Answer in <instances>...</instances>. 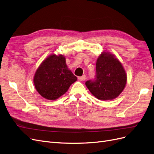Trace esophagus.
Masks as SVG:
<instances>
[{
    "label": "esophagus",
    "instance_id": "34e87169",
    "mask_svg": "<svg viewBox=\"0 0 154 154\" xmlns=\"http://www.w3.org/2000/svg\"><path fill=\"white\" fill-rule=\"evenodd\" d=\"M78 79L80 81H82V82H84L85 80V79H86V78H85V76H79L78 78Z\"/></svg>",
    "mask_w": 154,
    "mask_h": 154
}]
</instances>
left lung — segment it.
<instances>
[{"label":"left lung","mask_w":154,"mask_h":154,"mask_svg":"<svg viewBox=\"0 0 154 154\" xmlns=\"http://www.w3.org/2000/svg\"><path fill=\"white\" fill-rule=\"evenodd\" d=\"M94 79L85 82L88 90L96 98L110 100L122 92L127 83V74L114 55L103 53L97 58Z\"/></svg>","instance_id":"obj_1"}]
</instances>
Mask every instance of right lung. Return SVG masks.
Returning a JSON list of instances; mask_svg holds the SVG:
<instances>
[{"instance_id": "add662e5", "label": "right lung", "mask_w": 154, "mask_h": 154, "mask_svg": "<svg viewBox=\"0 0 154 154\" xmlns=\"http://www.w3.org/2000/svg\"><path fill=\"white\" fill-rule=\"evenodd\" d=\"M77 78L67 69L63 55H51L41 63L34 76L36 91L44 98L54 100L66 93Z\"/></svg>"}]
</instances>
